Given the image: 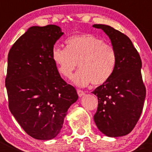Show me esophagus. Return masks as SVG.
Returning a JSON list of instances; mask_svg holds the SVG:
<instances>
[{"label": "esophagus", "instance_id": "34e87169", "mask_svg": "<svg viewBox=\"0 0 152 152\" xmlns=\"http://www.w3.org/2000/svg\"><path fill=\"white\" fill-rule=\"evenodd\" d=\"M77 93L78 95H79V97H82L83 96H85V93H84V91H82V90H77Z\"/></svg>", "mask_w": 152, "mask_h": 152}]
</instances>
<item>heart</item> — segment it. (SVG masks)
Listing matches in <instances>:
<instances>
[{
	"mask_svg": "<svg viewBox=\"0 0 152 152\" xmlns=\"http://www.w3.org/2000/svg\"><path fill=\"white\" fill-rule=\"evenodd\" d=\"M52 59L62 76L70 78L76 67L79 70L72 77L74 85L84 87L105 83L115 70V50L101 38L90 34L72 37L66 41V48L54 47Z\"/></svg>",
	"mask_w": 152,
	"mask_h": 152,
	"instance_id": "obj_1",
	"label": "heart"
}]
</instances>
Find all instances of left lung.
I'll list each match as a JSON object with an SVG mask.
<instances>
[{"label": "left lung", "instance_id": "obj_1", "mask_svg": "<svg viewBox=\"0 0 152 152\" xmlns=\"http://www.w3.org/2000/svg\"><path fill=\"white\" fill-rule=\"evenodd\" d=\"M93 27L104 31L117 56L110 79L92 92L99 102L94 121L107 137H121L131 132L142 113L145 87L141 59L126 35L104 24H94Z\"/></svg>", "mask_w": 152, "mask_h": 152}]
</instances>
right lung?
Returning a JSON list of instances; mask_svg holds the SVG:
<instances>
[{
	"instance_id": "1",
	"label": "right lung",
	"mask_w": 152,
	"mask_h": 152,
	"mask_svg": "<svg viewBox=\"0 0 152 152\" xmlns=\"http://www.w3.org/2000/svg\"><path fill=\"white\" fill-rule=\"evenodd\" d=\"M63 34L56 25L31 26L9 52L6 87L10 110L24 131L37 140L56 137L69 107L79 99L52 59L53 45Z\"/></svg>"
}]
</instances>
